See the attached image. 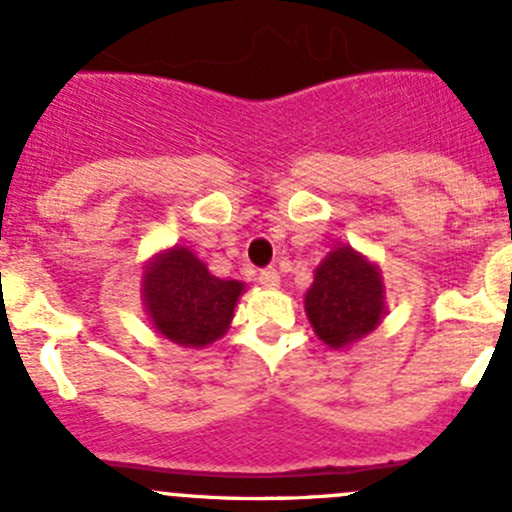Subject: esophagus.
I'll return each mask as SVG.
<instances>
[{
    "mask_svg": "<svg viewBox=\"0 0 512 512\" xmlns=\"http://www.w3.org/2000/svg\"><path fill=\"white\" fill-rule=\"evenodd\" d=\"M257 282H260L262 287H277L280 285V272H277L275 267H265V270H260V275H257Z\"/></svg>",
    "mask_w": 512,
    "mask_h": 512,
    "instance_id": "34e87169",
    "label": "esophagus"
}]
</instances>
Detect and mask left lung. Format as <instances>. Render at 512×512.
<instances>
[{
	"label": "left lung",
	"mask_w": 512,
	"mask_h": 512,
	"mask_svg": "<svg viewBox=\"0 0 512 512\" xmlns=\"http://www.w3.org/2000/svg\"><path fill=\"white\" fill-rule=\"evenodd\" d=\"M304 309L324 344L334 349L347 347L369 334L384 314L379 270L352 247H337L314 272Z\"/></svg>",
	"instance_id": "1"
}]
</instances>
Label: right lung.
Masks as SVG:
<instances>
[{"mask_svg": "<svg viewBox=\"0 0 512 512\" xmlns=\"http://www.w3.org/2000/svg\"><path fill=\"white\" fill-rule=\"evenodd\" d=\"M242 285L220 280L185 247H173L143 275L146 309L163 337L183 347H205L223 337Z\"/></svg>", "mask_w": 512, "mask_h": 512, "instance_id": "right-lung-1", "label": "right lung"}]
</instances>
